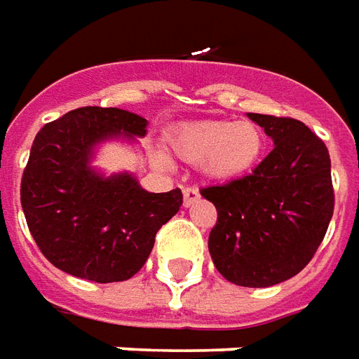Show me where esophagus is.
<instances>
[{"label": "esophagus", "mask_w": 359, "mask_h": 359, "mask_svg": "<svg viewBox=\"0 0 359 359\" xmlns=\"http://www.w3.org/2000/svg\"><path fill=\"white\" fill-rule=\"evenodd\" d=\"M198 198H201V193H198L197 187H185L183 189V205L185 206L195 205Z\"/></svg>", "instance_id": "obj_1"}]
</instances>
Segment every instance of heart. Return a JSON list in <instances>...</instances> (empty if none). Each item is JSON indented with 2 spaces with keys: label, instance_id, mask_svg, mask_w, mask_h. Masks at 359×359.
<instances>
[{
  "label": "heart",
  "instance_id": "b5f03b06",
  "mask_svg": "<svg viewBox=\"0 0 359 359\" xmlns=\"http://www.w3.org/2000/svg\"><path fill=\"white\" fill-rule=\"evenodd\" d=\"M168 147L177 158L203 164L214 180L247 176L266 151V133L255 120H198L176 128Z\"/></svg>",
  "mask_w": 359,
  "mask_h": 359
}]
</instances>
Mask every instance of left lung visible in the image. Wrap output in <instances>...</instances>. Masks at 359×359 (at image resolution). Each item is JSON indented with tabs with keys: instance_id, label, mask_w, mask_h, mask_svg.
<instances>
[{
	"instance_id": "1",
	"label": "left lung",
	"mask_w": 359,
	"mask_h": 359,
	"mask_svg": "<svg viewBox=\"0 0 359 359\" xmlns=\"http://www.w3.org/2000/svg\"><path fill=\"white\" fill-rule=\"evenodd\" d=\"M273 140L252 174L201 189L218 210L208 237L212 262L241 287H271L308 266L334 208L325 143L294 118L248 112Z\"/></svg>"
}]
</instances>
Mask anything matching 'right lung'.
I'll use <instances>...</instances> for the list:
<instances>
[{
    "label": "right lung",
    "mask_w": 359,
    "mask_h": 359,
    "mask_svg": "<svg viewBox=\"0 0 359 359\" xmlns=\"http://www.w3.org/2000/svg\"><path fill=\"white\" fill-rule=\"evenodd\" d=\"M147 120L135 112L82 107L41 128L20 182V205L41 255L70 276L114 283L147 262L154 235L183 203L180 189L149 193L133 174L91 166L111 140L135 143Z\"/></svg>",
    "instance_id": "1"
}]
</instances>
